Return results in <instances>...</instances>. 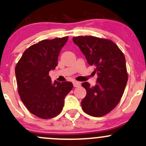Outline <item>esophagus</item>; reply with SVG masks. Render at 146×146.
<instances>
[{
    "mask_svg": "<svg viewBox=\"0 0 146 146\" xmlns=\"http://www.w3.org/2000/svg\"><path fill=\"white\" fill-rule=\"evenodd\" d=\"M73 86L74 87H78L80 86V84H81L80 82H77V81L73 82Z\"/></svg>",
    "mask_w": 146,
    "mask_h": 146,
    "instance_id": "esophagus-1",
    "label": "esophagus"
}]
</instances>
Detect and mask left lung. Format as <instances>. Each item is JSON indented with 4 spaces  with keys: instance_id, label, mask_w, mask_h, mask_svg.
Segmentation results:
<instances>
[{
    "instance_id": "1",
    "label": "left lung",
    "mask_w": 146,
    "mask_h": 146,
    "mask_svg": "<svg viewBox=\"0 0 146 146\" xmlns=\"http://www.w3.org/2000/svg\"><path fill=\"white\" fill-rule=\"evenodd\" d=\"M73 41L98 75L95 86L82 84L86 90L82 108L90 116L102 117L116 107L123 95L128 78L125 56L110 40L86 36L74 37Z\"/></svg>"
}]
</instances>
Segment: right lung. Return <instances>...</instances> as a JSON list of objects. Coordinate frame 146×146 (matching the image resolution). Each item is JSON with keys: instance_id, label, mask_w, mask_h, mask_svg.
I'll return each instance as SVG.
<instances>
[{"instance_id": "obj_1", "label": "right lung", "mask_w": 146, "mask_h": 146, "mask_svg": "<svg viewBox=\"0 0 146 146\" xmlns=\"http://www.w3.org/2000/svg\"><path fill=\"white\" fill-rule=\"evenodd\" d=\"M68 36L44 40L25 50L15 68L20 98L31 113L51 119L62 110L66 95L73 88L70 82H51L48 73L56 68L60 51Z\"/></svg>"}]
</instances>
